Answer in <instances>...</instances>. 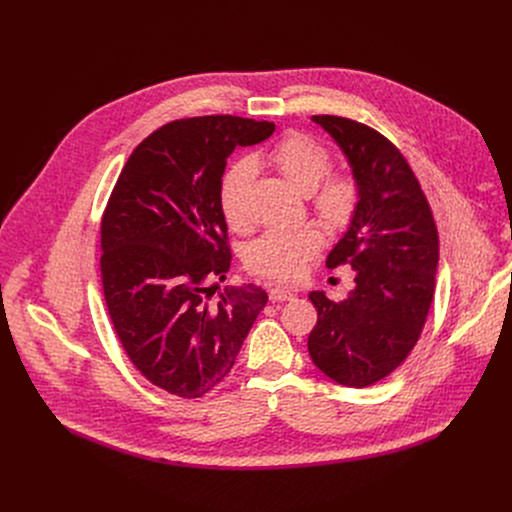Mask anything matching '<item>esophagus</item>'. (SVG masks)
Returning <instances> with one entry per match:
<instances>
[{
    "mask_svg": "<svg viewBox=\"0 0 512 512\" xmlns=\"http://www.w3.org/2000/svg\"><path fill=\"white\" fill-rule=\"evenodd\" d=\"M294 298H296V294L287 287L275 285V287L269 289V300L271 302H287V300H294Z\"/></svg>",
    "mask_w": 512,
    "mask_h": 512,
    "instance_id": "obj_1",
    "label": "esophagus"
}]
</instances>
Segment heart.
Here are the masks:
<instances>
[{
    "mask_svg": "<svg viewBox=\"0 0 512 512\" xmlns=\"http://www.w3.org/2000/svg\"><path fill=\"white\" fill-rule=\"evenodd\" d=\"M259 160L304 192L312 212L330 231H346L356 221L362 204V184L350 170H332V154L318 139L300 131L285 133L253 162ZM251 180L253 164L239 160L221 182L218 200L227 225L235 231L245 229L249 223L247 194ZM322 241L316 225L269 229L245 249V265L251 273L273 281H294L320 251Z\"/></svg>",
    "mask_w": 512,
    "mask_h": 512,
    "instance_id": "b5f03b06",
    "label": "heart"
}]
</instances>
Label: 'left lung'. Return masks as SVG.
<instances>
[{"mask_svg": "<svg viewBox=\"0 0 512 512\" xmlns=\"http://www.w3.org/2000/svg\"><path fill=\"white\" fill-rule=\"evenodd\" d=\"M312 119L346 154L362 184V204L326 259L330 269L352 267L356 287L342 302L312 291L318 322L308 350L332 381L369 387L391 375L421 336L435 294L440 239L419 180L391 139L348 117Z\"/></svg>", "mask_w": 512, "mask_h": 512, "instance_id": "left-lung-1", "label": "left lung"}]
</instances>
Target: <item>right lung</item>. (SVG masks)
I'll return each instance as SVG.
<instances>
[{
	"label": "right lung",
	"mask_w": 512,
	"mask_h": 512,
	"mask_svg": "<svg viewBox=\"0 0 512 512\" xmlns=\"http://www.w3.org/2000/svg\"><path fill=\"white\" fill-rule=\"evenodd\" d=\"M273 131L233 115L170 121L131 152L107 200V312L133 367L170 395L196 399L221 383L267 304L253 283L214 298L212 281L233 259L218 200L227 160Z\"/></svg>",
	"instance_id": "1"
}]
</instances>
